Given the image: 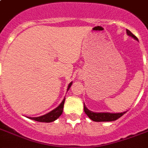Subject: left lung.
Masks as SVG:
<instances>
[{
    "label": "left lung",
    "mask_w": 148,
    "mask_h": 148,
    "mask_svg": "<svg viewBox=\"0 0 148 148\" xmlns=\"http://www.w3.org/2000/svg\"><path fill=\"white\" fill-rule=\"evenodd\" d=\"M127 35L131 36L133 38H134L135 40H138V38L136 37L134 34L131 33L129 30H126ZM84 112L88 117H90V119H91L94 121L101 122V121H116L118 118L123 116L126 112L123 113H118V114H112V113H95L90 111L86 108L85 105L84 104Z\"/></svg>",
    "instance_id": "8db88e82"
}]
</instances>
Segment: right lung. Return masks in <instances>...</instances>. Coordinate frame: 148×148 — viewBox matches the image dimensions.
<instances>
[{
  "instance_id": "obj_1",
  "label": "right lung",
  "mask_w": 148,
  "mask_h": 148,
  "mask_svg": "<svg viewBox=\"0 0 148 148\" xmlns=\"http://www.w3.org/2000/svg\"><path fill=\"white\" fill-rule=\"evenodd\" d=\"M72 84L71 83L69 84L68 85V88H67V90H69ZM64 101L65 98L63 100V101L60 103V104L58 106V108H55L54 110H53L52 111L49 112L48 114H46L43 115V116H40V117H30V119L34 120L36 121L39 122H45V123H49V122H52L53 121H55L60 117L61 114L63 112V108H64Z\"/></svg>"
}]
</instances>
